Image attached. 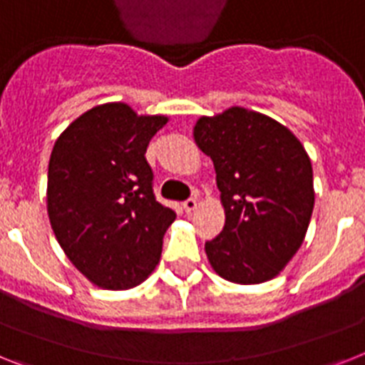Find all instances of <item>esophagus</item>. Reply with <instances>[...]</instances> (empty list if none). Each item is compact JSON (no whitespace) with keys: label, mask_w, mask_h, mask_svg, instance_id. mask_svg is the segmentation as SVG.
<instances>
[{"label":"esophagus","mask_w":365,"mask_h":365,"mask_svg":"<svg viewBox=\"0 0 365 365\" xmlns=\"http://www.w3.org/2000/svg\"><path fill=\"white\" fill-rule=\"evenodd\" d=\"M197 206H198V200H197V197L187 198V200L183 202V210L187 211V213H191V211H195V210H197Z\"/></svg>","instance_id":"esophagus-1"}]
</instances>
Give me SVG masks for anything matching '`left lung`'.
<instances>
[{"instance_id":"left-lung-1","label":"left lung","mask_w":365,"mask_h":365,"mask_svg":"<svg viewBox=\"0 0 365 365\" xmlns=\"http://www.w3.org/2000/svg\"><path fill=\"white\" fill-rule=\"evenodd\" d=\"M192 137L213 161L226 217L222 232L204 247L210 265L234 284L272 280L301 249L310 225V155L286 125L237 106L200 116Z\"/></svg>"}]
</instances>
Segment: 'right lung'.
Masks as SVG:
<instances>
[{"label": "right lung", "mask_w": 365, "mask_h": 365, "mask_svg": "<svg viewBox=\"0 0 365 365\" xmlns=\"http://www.w3.org/2000/svg\"><path fill=\"white\" fill-rule=\"evenodd\" d=\"M167 122L109 102L55 140L46 189L51 230L73 267L102 289L139 286L161 258L176 213L155 200L145 154Z\"/></svg>", "instance_id": "add662e5"}]
</instances>
